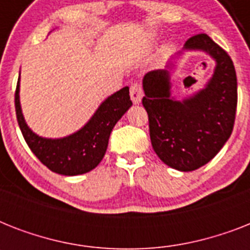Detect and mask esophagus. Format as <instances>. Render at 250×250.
I'll list each match as a JSON object with an SVG mask.
<instances>
[{
    "label": "esophagus",
    "mask_w": 250,
    "mask_h": 250,
    "mask_svg": "<svg viewBox=\"0 0 250 250\" xmlns=\"http://www.w3.org/2000/svg\"><path fill=\"white\" fill-rule=\"evenodd\" d=\"M129 96H131V100L136 105V104H140L141 98H143V88L139 83H133L129 88Z\"/></svg>",
    "instance_id": "34e87169"
}]
</instances>
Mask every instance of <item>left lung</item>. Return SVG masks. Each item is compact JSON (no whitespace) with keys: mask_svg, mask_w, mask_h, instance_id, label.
<instances>
[{"mask_svg":"<svg viewBox=\"0 0 250 250\" xmlns=\"http://www.w3.org/2000/svg\"><path fill=\"white\" fill-rule=\"evenodd\" d=\"M184 51L205 52L216 67L205 86L178 100L172 94L170 76ZM143 89L152 146L171 168L197 170L213 160L231 136L237 106L236 71L229 54L205 33L188 39L165 68L145 74Z\"/></svg>","mask_w":250,"mask_h":250,"instance_id":"8db88e82","label":"left lung"}]
</instances>
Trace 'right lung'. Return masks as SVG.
<instances>
[{
    "label": "right lung",
    "instance_id": "1",
    "mask_svg": "<svg viewBox=\"0 0 250 250\" xmlns=\"http://www.w3.org/2000/svg\"><path fill=\"white\" fill-rule=\"evenodd\" d=\"M21 75L15 90V111L19 128L35 156L49 170L64 176L89 172L105 156L110 133L127 110L132 106L129 88L125 86L100 104L90 119L76 132L52 139L35 133L27 125L21 106Z\"/></svg>",
    "mask_w": 250,
    "mask_h": 250
}]
</instances>
